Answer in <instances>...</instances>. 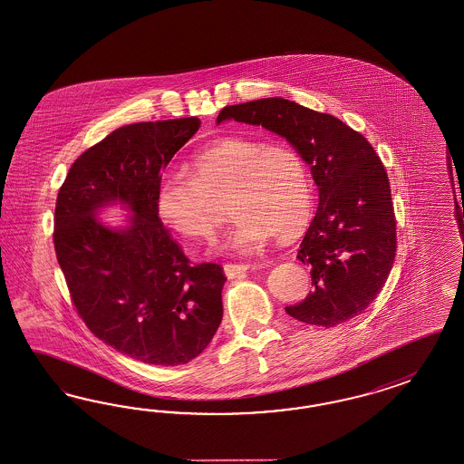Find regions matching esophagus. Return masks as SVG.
Here are the masks:
<instances>
[{
  "mask_svg": "<svg viewBox=\"0 0 464 464\" xmlns=\"http://www.w3.org/2000/svg\"><path fill=\"white\" fill-rule=\"evenodd\" d=\"M248 269H250V266H246V264H226L224 274L229 279H235V277H243Z\"/></svg>",
  "mask_w": 464,
  "mask_h": 464,
  "instance_id": "34e87169",
  "label": "esophagus"
}]
</instances>
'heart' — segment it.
Here are the masks:
<instances>
[{
	"instance_id": "b5f03b06",
	"label": "heart",
	"mask_w": 464,
	"mask_h": 464,
	"mask_svg": "<svg viewBox=\"0 0 464 464\" xmlns=\"http://www.w3.org/2000/svg\"><path fill=\"white\" fill-rule=\"evenodd\" d=\"M188 176L162 175L154 192L160 223L187 238H206L227 198L235 226L224 248L252 256L274 237L289 241L314 216V183L304 156L288 144L223 139L195 152Z\"/></svg>"
}]
</instances>
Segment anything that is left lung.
<instances>
[{
    "label": "left lung",
    "instance_id": "left-lung-1",
    "mask_svg": "<svg viewBox=\"0 0 464 464\" xmlns=\"http://www.w3.org/2000/svg\"><path fill=\"white\" fill-rule=\"evenodd\" d=\"M238 121L286 139L319 190V208L296 258L312 267L314 291L286 314L334 327L362 314L381 293L396 256L389 178L367 139L331 114L283 97L226 106L216 123Z\"/></svg>",
    "mask_w": 464,
    "mask_h": 464
}]
</instances>
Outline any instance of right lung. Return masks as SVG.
<instances>
[{"instance_id": "add662e5", "label": "right lung", "mask_w": 464, "mask_h": 464, "mask_svg": "<svg viewBox=\"0 0 464 464\" xmlns=\"http://www.w3.org/2000/svg\"><path fill=\"white\" fill-rule=\"evenodd\" d=\"M200 128L198 118L133 123L72 164L54 210V250L87 327L116 352L149 365L188 363L223 319L226 277L192 267L154 208L160 171ZM129 212L111 227L98 214Z\"/></svg>"}]
</instances>
